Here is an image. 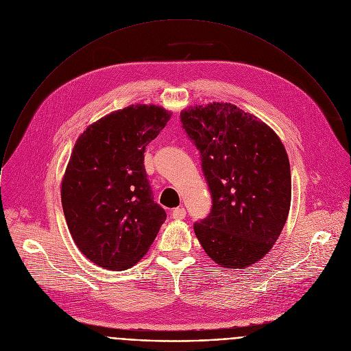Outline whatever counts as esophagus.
<instances>
[{
    "label": "esophagus",
    "mask_w": 351,
    "mask_h": 351,
    "mask_svg": "<svg viewBox=\"0 0 351 351\" xmlns=\"http://www.w3.org/2000/svg\"><path fill=\"white\" fill-rule=\"evenodd\" d=\"M171 217L176 219V221H181L186 217V210L184 207H177L173 210L171 213Z\"/></svg>",
    "instance_id": "1"
}]
</instances>
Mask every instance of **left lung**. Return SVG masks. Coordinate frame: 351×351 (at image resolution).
<instances>
[{
	"label": "left lung",
	"mask_w": 351,
	"mask_h": 351,
	"mask_svg": "<svg viewBox=\"0 0 351 351\" xmlns=\"http://www.w3.org/2000/svg\"><path fill=\"white\" fill-rule=\"evenodd\" d=\"M200 152L213 208L195 223L206 253L225 268H246L274 246L287 221L291 176L287 152L261 119L232 104L181 112Z\"/></svg>",
	"instance_id": "1"
}]
</instances>
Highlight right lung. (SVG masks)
I'll use <instances>...</instances> for the list:
<instances>
[{
	"label": "right lung",
	"mask_w": 351,
	"mask_h": 351,
	"mask_svg": "<svg viewBox=\"0 0 351 351\" xmlns=\"http://www.w3.org/2000/svg\"><path fill=\"white\" fill-rule=\"evenodd\" d=\"M170 117L155 105H132L91 123L73 147L61 184L64 215L79 250L105 269L133 267L166 221L144 151Z\"/></svg>",
	"instance_id": "obj_1"
}]
</instances>
